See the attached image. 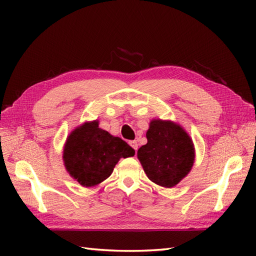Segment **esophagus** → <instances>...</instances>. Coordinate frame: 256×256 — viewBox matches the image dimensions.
I'll use <instances>...</instances> for the list:
<instances>
[{
    "label": "esophagus",
    "mask_w": 256,
    "mask_h": 256,
    "mask_svg": "<svg viewBox=\"0 0 256 256\" xmlns=\"http://www.w3.org/2000/svg\"><path fill=\"white\" fill-rule=\"evenodd\" d=\"M128 144H130V146H131V148H133V150H135V152L138 150V142L136 140H130L128 142Z\"/></svg>",
    "instance_id": "obj_1"
}]
</instances>
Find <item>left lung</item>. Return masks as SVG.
Wrapping results in <instances>:
<instances>
[{"mask_svg":"<svg viewBox=\"0 0 256 256\" xmlns=\"http://www.w3.org/2000/svg\"><path fill=\"white\" fill-rule=\"evenodd\" d=\"M146 138L148 144L138 150L145 174L162 187L176 186L194 165L192 140L178 124L162 120L150 122Z\"/></svg>","mask_w":256,"mask_h":256,"instance_id":"obj_1","label":"left lung"}]
</instances>
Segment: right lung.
<instances>
[{"instance_id":"1","label":"right lung","mask_w":256,"mask_h":256,"mask_svg":"<svg viewBox=\"0 0 256 256\" xmlns=\"http://www.w3.org/2000/svg\"><path fill=\"white\" fill-rule=\"evenodd\" d=\"M135 152L125 140L99 128L98 121L84 123L69 135L64 150L68 172L84 187L104 180L118 160L134 156Z\"/></svg>"}]
</instances>
